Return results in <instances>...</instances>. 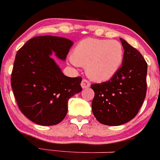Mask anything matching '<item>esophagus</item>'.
I'll use <instances>...</instances> for the list:
<instances>
[{
  "instance_id": "esophagus-1",
  "label": "esophagus",
  "mask_w": 160,
  "mask_h": 160,
  "mask_svg": "<svg viewBox=\"0 0 160 160\" xmlns=\"http://www.w3.org/2000/svg\"><path fill=\"white\" fill-rule=\"evenodd\" d=\"M80 85H81V87L83 89H85V88H89V87L90 86V83L88 80H86V79H83V80H82V82H81V84Z\"/></svg>"
}]
</instances>
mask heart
<instances>
[{
    "mask_svg": "<svg viewBox=\"0 0 160 160\" xmlns=\"http://www.w3.org/2000/svg\"><path fill=\"white\" fill-rule=\"evenodd\" d=\"M71 59L76 65L86 67L90 79L105 81L120 69L124 59L123 46L116 40L87 38L74 48Z\"/></svg>",
    "mask_w": 160,
    "mask_h": 160,
    "instance_id": "b5f03b06",
    "label": "heart"
}]
</instances>
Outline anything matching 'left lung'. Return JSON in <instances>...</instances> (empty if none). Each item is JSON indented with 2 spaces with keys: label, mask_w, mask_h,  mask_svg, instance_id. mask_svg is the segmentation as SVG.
I'll return each instance as SVG.
<instances>
[{
  "label": "left lung",
  "mask_w": 160,
  "mask_h": 160,
  "mask_svg": "<svg viewBox=\"0 0 160 160\" xmlns=\"http://www.w3.org/2000/svg\"><path fill=\"white\" fill-rule=\"evenodd\" d=\"M125 50L122 66L110 80L93 83L92 111L100 123L120 125L136 116L146 94L147 63L142 55L120 38Z\"/></svg>",
  "instance_id": "8db88e82"
}]
</instances>
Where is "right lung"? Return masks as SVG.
Returning a JSON list of instances; mask_svg holds the SVG:
<instances>
[{
	"label": "right lung",
	"instance_id": "right-lung-1",
	"mask_svg": "<svg viewBox=\"0 0 160 160\" xmlns=\"http://www.w3.org/2000/svg\"><path fill=\"white\" fill-rule=\"evenodd\" d=\"M73 42L62 37L45 35L28 40L16 54L11 83L20 111L34 123L54 125L63 120L68 100L82 90V78L64 75L52 52L65 60Z\"/></svg>",
	"mask_w": 160,
	"mask_h": 160
}]
</instances>
